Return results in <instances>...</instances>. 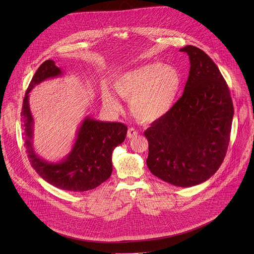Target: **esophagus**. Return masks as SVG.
<instances>
[{
  "instance_id": "obj_1",
  "label": "esophagus",
  "mask_w": 254,
  "mask_h": 254,
  "mask_svg": "<svg viewBox=\"0 0 254 254\" xmlns=\"http://www.w3.org/2000/svg\"><path fill=\"white\" fill-rule=\"evenodd\" d=\"M137 134V130L135 129V128H133V127H129L128 128V130H127V137L128 138H131V137H133V136H135Z\"/></svg>"
}]
</instances>
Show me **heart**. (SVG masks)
Segmentation results:
<instances>
[{
	"label": "heart",
	"mask_w": 254,
	"mask_h": 254,
	"mask_svg": "<svg viewBox=\"0 0 254 254\" xmlns=\"http://www.w3.org/2000/svg\"><path fill=\"white\" fill-rule=\"evenodd\" d=\"M117 92L130 100L131 112L144 123L156 122L174 107L182 86V76L177 68L163 63H149L127 70L114 82ZM104 104L119 111L122 104L110 89L102 90Z\"/></svg>",
	"instance_id": "b5f03b06"
}]
</instances>
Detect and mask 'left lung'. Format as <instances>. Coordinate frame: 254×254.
Returning a JSON list of instances; mask_svg holds the SVG:
<instances>
[{"instance_id":"obj_1","label":"left lung","mask_w":254,"mask_h":254,"mask_svg":"<svg viewBox=\"0 0 254 254\" xmlns=\"http://www.w3.org/2000/svg\"><path fill=\"white\" fill-rule=\"evenodd\" d=\"M180 51L189 55L191 64L184 93L143 134L149 141L147 165L152 174L172 185L192 187L221 166L234 108L228 85L213 60L192 45Z\"/></svg>"}]
</instances>
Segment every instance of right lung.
Here are the masks:
<instances>
[{
  "label": "right lung",
  "mask_w": 254,
  "mask_h": 254,
  "mask_svg": "<svg viewBox=\"0 0 254 254\" xmlns=\"http://www.w3.org/2000/svg\"><path fill=\"white\" fill-rule=\"evenodd\" d=\"M62 71L53 60L44 61L36 71L23 99L21 122L24 146L33 169L52 186L66 191L84 192L98 187L111 177L112 155L127 135V127L122 123H105L86 118L80 126L74 146L59 163H48L33 148V118L29 107V92L47 78Z\"/></svg>",
  "instance_id": "right-lung-1"
}]
</instances>
